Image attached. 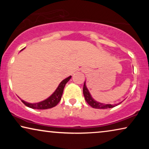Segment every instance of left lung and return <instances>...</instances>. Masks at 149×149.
Instances as JSON below:
<instances>
[{"mask_svg": "<svg viewBox=\"0 0 149 149\" xmlns=\"http://www.w3.org/2000/svg\"><path fill=\"white\" fill-rule=\"evenodd\" d=\"M83 95H84L85 99L86 102L89 105H90L92 108H94V109H111V108H113L116 107V106L119 105V104H101L95 101L92 97H91L90 93H89L88 89H87L86 86H85V84L84 83V85H83Z\"/></svg>", "mask_w": 149, "mask_h": 149, "instance_id": "1", "label": "left lung"}]
</instances>
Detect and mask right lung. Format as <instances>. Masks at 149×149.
I'll return each mask as SVG.
<instances>
[{"instance_id":"add662e5","label":"right lung","mask_w":149,"mask_h":149,"mask_svg":"<svg viewBox=\"0 0 149 149\" xmlns=\"http://www.w3.org/2000/svg\"><path fill=\"white\" fill-rule=\"evenodd\" d=\"M70 78L71 76L68 77V78L65 79L64 80H63L62 82L60 83V84L59 85V86L58 87L56 90L55 91V92L53 93L49 97H48L47 99L45 100L35 104H30L22 100H21L26 107L34 109H47L56 107V106L60 102L65 85H66L67 83H68V81L70 80Z\"/></svg>"}]
</instances>
